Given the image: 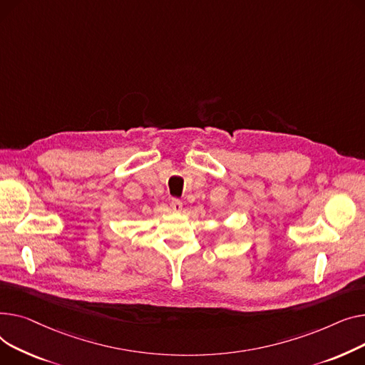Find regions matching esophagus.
I'll list each match as a JSON object with an SVG mask.
<instances>
[{
	"label": "esophagus",
	"mask_w": 365,
	"mask_h": 365,
	"mask_svg": "<svg viewBox=\"0 0 365 365\" xmlns=\"http://www.w3.org/2000/svg\"><path fill=\"white\" fill-rule=\"evenodd\" d=\"M170 207H173V210H175V212H181L182 210V202L178 200V199H173V202H170Z\"/></svg>",
	"instance_id": "esophagus-1"
}]
</instances>
